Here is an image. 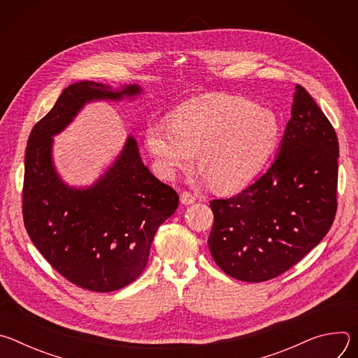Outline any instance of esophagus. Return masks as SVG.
<instances>
[{
  "label": "esophagus",
  "mask_w": 358,
  "mask_h": 358,
  "mask_svg": "<svg viewBox=\"0 0 358 358\" xmlns=\"http://www.w3.org/2000/svg\"><path fill=\"white\" fill-rule=\"evenodd\" d=\"M195 201H196V196L191 191H182L181 192V202L185 203V206H189V203H194Z\"/></svg>",
  "instance_id": "obj_1"
}]
</instances>
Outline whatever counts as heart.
<instances>
[{
    "label": "heart",
    "instance_id": "obj_1",
    "mask_svg": "<svg viewBox=\"0 0 358 358\" xmlns=\"http://www.w3.org/2000/svg\"><path fill=\"white\" fill-rule=\"evenodd\" d=\"M280 134L271 109L224 94H207L178 108L171 124H151L145 144L159 169L173 176L194 163V152L214 185L232 192L248 185L264 167Z\"/></svg>",
    "mask_w": 358,
    "mask_h": 358
}]
</instances>
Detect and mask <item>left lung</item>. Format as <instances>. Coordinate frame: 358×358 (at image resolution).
<instances>
[{"mask_svg":"<svg viewBox=\"0 0 358 358\" xmlns=\"http://www.w3.org/2000/svg\"><path fill=\"white\" fill-rule=\"evenodd\" d=\"M337 134L303 86L268 171L235 196L210 202L215 264L242 282L273 279L329 232L337 211Z\"/></svg>","mask_w":358,"mask_h":358,"instance_id":"8db88e82","label":"left lung"}]
</instances>
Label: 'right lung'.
Returning <instances> with one entry per match:
<instances>
[{"instance_id":"obj_1","label":"right lung","mask_w":358,"mask_h":358,"mask_svg":"<svg viewBox=\"0 0 358 358\" xmlns=\"http://www.w3.org/2000/svg\"><path fill=\"white\" fill-rule=\"evenodd\" d=\"M140 93L138 85L113 90L90 80L72 83L28 138L22 189L25 229L50 266L87 290L113 292L141 275L159 227L178 207V194L150 173L131 136L93 185L69 187L54 166V136L89 101L131 99Z\"/></svg>"}]
</instances>
